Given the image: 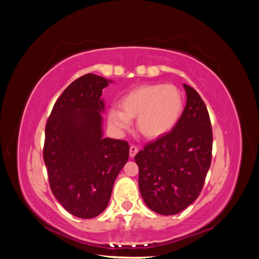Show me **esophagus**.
Here are the masks:
<instances>
[{
	"label": "esophagus",
	"instance_id": "1",
	"mask_svg": "<svg viewBox=\"0 0 259 259\" xmlns=\"http://www.w3.org/2000/svg\"><path fill=\"white\" fill-rule=\"evenodd\" d=\"M138 152V148L136 146H131L130 147V156L131 158H134V156L137 154Z\"/></svg>",
	"mask_w": 259,
	"mask_h": 259
}]
</instances>
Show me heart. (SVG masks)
I'll use <instances>...</instances> for the list:
<instances>
[{"label": "heart", "instance_id": "1", "mask_svg": "<svg viewBox=\"0 0 259 259\" xmlns=\"http://www.w3.org/2000/svg\"><path fill=\"white\" fill-rule=\"evenodd\" d=\"M120 109L109 111V123L116 131L126 130L137 117V130L144 137L154 139L165 135L178 122L184 110V97L171 84H145L127 92Z\"/></svg>", "mask_w": 259, "mask_h": 259}]
</instances>
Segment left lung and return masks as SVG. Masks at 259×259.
<instances>
[{
    "label": "left lung",
    "mask_w": 259,
    "mask_h": 259,
    "mask_svg": "<svg viewBox=\"0 0 259 259\" xmlns=\"http://www.w3.org/2000/svg\"><path fill=\"white\" fill-rule=\"evenodd\" d=\"M187 104L167 134L145 145L136 156L139 191L161 215H175L200 195L211 162L213 131L204 101L184 84Z\"/></svg>",
    "instance_id": "8db88e82"
}]
</instances>
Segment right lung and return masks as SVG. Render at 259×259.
<instances>
[{
	"instance_id": "obj_1",
	"label": "right lung",
	"mask_w": 259,
	"mask_h": 259,
	"mask_svg": "<svg viewBox=\"0 0 259 259\" xmlns=\"http://www.w3.org/2000/svg\"><path fill=\"white\" fill-rule=\"evenodd\" d=\"M108 84L93 73L80 76L62 92L45 125L43 159L51 190L80 218L103 213L128 160L127 142L103 138L100 97Z\"/></svg>"
}]
</instances>
